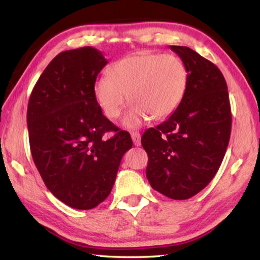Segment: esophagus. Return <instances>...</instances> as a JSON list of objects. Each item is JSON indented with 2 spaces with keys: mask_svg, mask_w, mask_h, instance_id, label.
Masks as SVG:
<instances>
[{
  "mask_svg": "<svg viewBox=\"0 0 260 260\" xmlns=\"http://www.w3.org/2000/svg\"><path fill=\"white\" fill-rule=\"evenodd\" d=\"M131 136H132V140H133V143L136 147L141 146V135L139 132H132Z\"/></svg>",
  "mask_w": 260,
  "mask_h": 260,
  "instance_id": "obj_1",
  "label": "esophagus"
}]
</instances>
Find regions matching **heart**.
Here are the masks:
<instances>
[{
  "label": "heart",
  "mask_w": 260,
  "mask_h": 260,
  "mask_svg": "<svg viewBox=\"0 0 260 260\" xmlns=\"http://www.w3.org/2000/svg\"><path fill=\"white\" fill-rule=\"evenodd\" d=\"M188 85L186 65L174 55L139 52L118 60L94 86L96 103L109 119H116L126 103L133 102L124 118L129 128L162 119L179 108Z\"/></svg>",
  "instance_id": "heart-1"
}]
</instances>
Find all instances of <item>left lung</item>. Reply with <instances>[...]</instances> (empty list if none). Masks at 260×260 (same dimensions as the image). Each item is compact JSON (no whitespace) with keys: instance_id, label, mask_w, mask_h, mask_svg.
I'll list each match as a JSON object with an SVG mask.
<instances>
[{"instance_id":"1","label":"left lung","mask_w":260,"mask_h":260,"mask_svg":"<svg viewBox=\"0 0 260 260\" xmlns=\"http://www.w3.org/2000/svg\"><path fill=\"white\" fill-rule=\"evenodd\" d=\"M188 71L181 104L169 119L141 138L151 187L172 200H187L218 172L232 129L227 83L220 70L188 47L171 46Z\"/></svg>"}]
</instances>
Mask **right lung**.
I'll list each match as a JSON object with an SVG mask.
<instances>
[{"label":"right lung","instance_id":"obj_1","mask_svg":"<svg viewBox=\"0 0 260 260\" xmlns=\"http://www.w3.org/2000/svg\"><path fill=\"white\" fill-rule=\"evenodd\" d=\"M108 60L93 47L60 52L39 78L27 108L34 164L50 192L73 209L89 210L111 192L122 156L133 146L94 98ZM107 131H114L104 139Z\"/></svg>","mask_w":260,"mask_h":260}]
</instances>
